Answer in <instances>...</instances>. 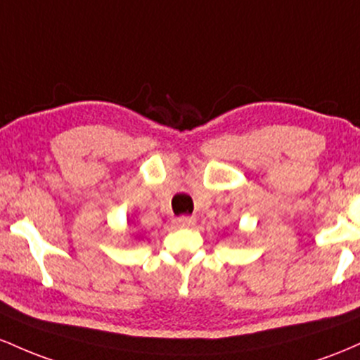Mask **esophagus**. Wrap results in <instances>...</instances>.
<instances>
[{
  "label": "esophagus",
  "instance_id": "1",
  "mask_svg": "<svg viewBox=\"0 0 360 360\" xmlns=\"http://www.w3.org/2000/svg\"><path fill=\"white\" fill-rule=\"evenodd\" d=\"M175 224L179 226V228H188V226L195 224V219L191 216H180L175 219Z\"/></svg>",
  "mask_w": 360,
  "mask_h": 360
}]
</instances>
